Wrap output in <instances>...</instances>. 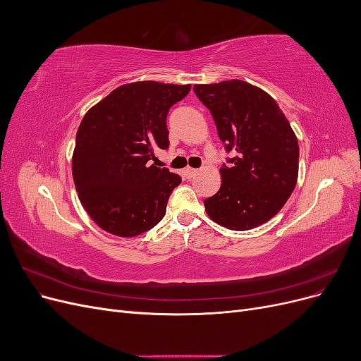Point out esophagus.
Returning a JSON list of instances; mask_svg holds the SVG:
<instances>
[{
	"instance_id": "obj_1",
	"label": "esophagus",
	"mask_w": 361,
	"mask_h": 361,
	"mask_svg": "<svg viewBox=\"0 0 361 361\" xmlns=\"http://www.w3.org/2000/svg\"><path fill=\"white\" fill-rule=\"evenodd\" d=\"M197 169H191V167H187V169H185L183 170V176L185 178H188V179H191V178H194L195 176V174H197Z\"/></svg>"
}]
</instances>
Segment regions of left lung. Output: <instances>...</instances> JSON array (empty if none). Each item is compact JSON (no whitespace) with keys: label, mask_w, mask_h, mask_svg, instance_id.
<instances>
[{"label":"left lung","mask_w":361,"mask_h":361,"mask_svg":"<svg viewBox=\"0 0 361 361\" xmlns=\"http://www.w3.org/2000/svg\"><path fill=\"white\" fill-rule=\"evenodd\" d=\"M194 93L233 154L220 169V190L204 200L206 214L231 231L267 223L298 179V140L286 116L267 92L241 80L195 84Z\"/></svg>","instance_id":"left-lung-1"}]
</instances>
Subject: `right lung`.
Returning a JSON list of instances; mask_svg holds the SVG:
<instances>
[{
  "label": "right lung",
  "mask_w": 361,
  "mask_h": 361,
  "mask_svg": "<svg viewBox=\"0 0 361 361\" xmlns=\"http://www.w3.org/2000/svg\"><path fill=\"white\" fill-rule=\"evenodd\" d=\"M190 90V84H123L82 117L72 157L73 182L84 209L105 232L137 236L166 215L182 179L147 161L155 146L169 147V110Z\"/></svg>",
  "instance_id": "obj_1"
}]
</instances>
